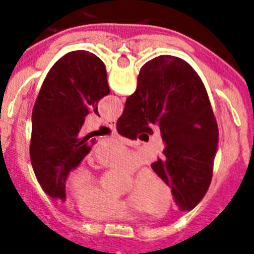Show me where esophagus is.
<instances>
[{
	"label": "esophagus",
	"instance_id": "obj_1",
	"mask_svg": "<svg viewBox=\"0 0 254 254\" xmlns=\"http://www.w3.org/2000/svg\"><path fill=\"white\" fill-rule=\"evenodd\" d=\"M108 127H112V129H116V121L115 120H111V121H108Z\"/></svg>",
	"mask_w": 254,
	"mask_h": 254
}]
</instances>
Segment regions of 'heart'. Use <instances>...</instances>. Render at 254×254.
<instances>
[{"mask_svg":"<svg viewBox=\"0 0 254 254\" xmlns=\"http://www.w3.org/2000/svg\"><path fill=\"white\" fill-rule=\"evenodd\" d=\"M104 167L133 170L138 157L121 143H113L99 153ZM69 189L77 197V207L85 216L97 220H113L131 216L142 208L151 213L166 211L170 201L167 186L150 170H143L135 177L130 197L116 195L104 190L101 178L88 166H79L68 178Z\"/></svg>","mask_w":254,"mask_h":254,"instance_id":"b5f03b06","label":"heart"}]
</instances>
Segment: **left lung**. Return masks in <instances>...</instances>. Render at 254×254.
Returning <instances> with one entry per match:
<instances>
[{"label": "left lung", "mask_w": 254, "mask_h": 254, "mask_svg": "<svg viewBox=\"0 0 254 254\" xmlns=\"http://www.w3.org/2000/svg\"><path fill=\"white\" fill-rule=\"evenodd\" d=\"M109 95L105 65L95 54L72 51L53 65L33 109L30 159L49 196L65 199V179L95 143L81 127L89 112Z\"/></svg>", "instance_id": "1"}]
</instances>
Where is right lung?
<instances>
[{
  "label": "right lung",
  "instance_id": "obj_1",
  "mask_svg": "<svg viewBox=\"0 0 254 254\" xmlns=\"http://www.w3.org/2000/svg\"><path fill=\"white\" fill-rule=\"evenodd\" d=\"M159 127L165 150L151 169L173 192L181 211H191L212 181L219 129L204 84L181 58L161 55L143 64L137 89L117 120V131L135 139Z\"/></svg>",
  "mask_w": 254,
  "mask_h": 254
}]
</instances>
